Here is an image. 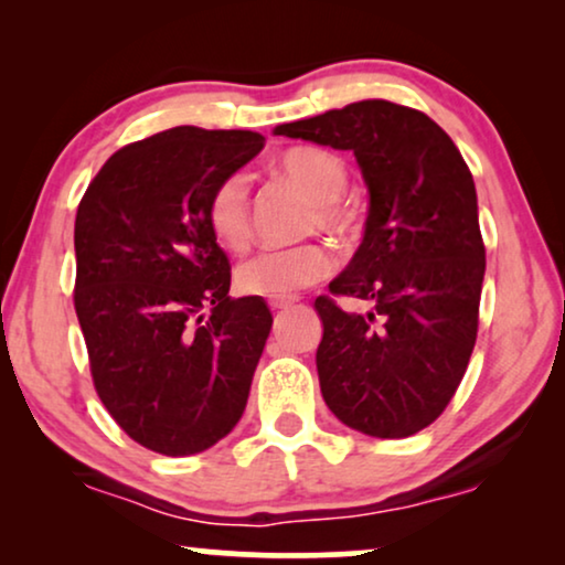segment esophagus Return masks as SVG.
<instances>
[{
    "instance_id": "34e87169",
    "label": "esophagus",
    "mask_w": 565,
    "mask_h": 565,
    "mask_svg": "<svg viewBox=\"0 0 565 565\" xmlns=\"http://www.w3.org/2000/svg\"><path fill=\"white\" fill-rule=\"evenodd\" d=\"M296 300L298 298H273L269 300V308H273V311H285V308H290Z\"/></svg>"
}]
</instances>
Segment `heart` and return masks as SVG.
<instances>
[{"label":"heart","instance_id":"1","mask_svg":"<svg viewBox=\"0 0 565 565\" xmlns=\"http://www.w3.org/2000/svg\"><path fill=\"white\" fill-rule=\"evenodd\" d=\"M275 172L296 184L311 200L306 226L342 236L350 228V213L339 203L347 188V164L337 153L316 146H298L275 161ZM207 228L228 252H244L252 242L249 188L242 174H231L207 200ZM331 273L329 252L319 244H298L288 249H267L236 269L238 290L249 296L285 298L290 292L323 280Z\"/></svg>","mask_w":565,"mask_h":565}]
</instances>
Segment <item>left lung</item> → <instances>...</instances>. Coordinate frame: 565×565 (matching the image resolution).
Segmentation results:
<instances>
[{"label": "left lung", "instance_id": "obj_1", "mask_svg": "<svg viewBox=\"0 0 565 565\" xmlns=\"http://www.w3.org/2000/svg\"><path fill=\"white\" fill-rule=\"evenodd\" d=\"M275 136L352 151L370 195L360 249L329 282L370 311L313 303L323 401L362 435H416L450 404L476 344L486 249L473 174L435 120L388 99L282 122Z\"/></svg>", "mask_w": 565, "mask_h": 565}]
</instances>
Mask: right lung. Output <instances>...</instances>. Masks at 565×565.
I'll use <instances>...</instances> for the list:
<instances>
[{
	"instance_id": "1",
	"label": "right lung",
	"mask_w": 565,
	"mask_h": 565,
	"mask_svg": "<svg viewBox=\"0 0 565 565\" xmlns=\"http://www.w3.org/2000/svg\"><path fill=\"white\" fill-rule=\"evenodd\" d=\"M262 146L254 130H161L113 153L76 211L74 308L95 388L130 439L169 458L236 427L273 327L259 296H228L205 215Z\"/></svg>"
}]
</instances>
